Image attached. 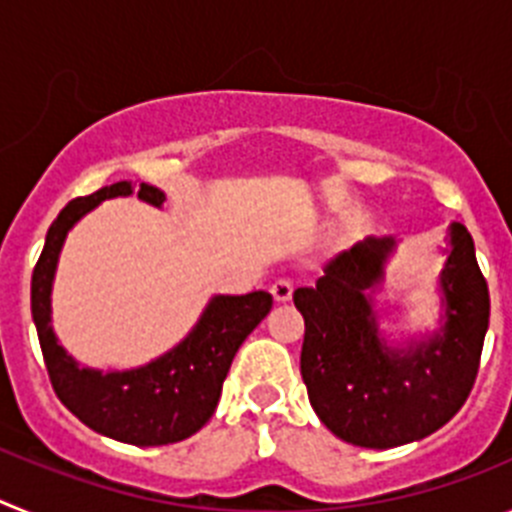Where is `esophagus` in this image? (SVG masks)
<instances>
[{"label": "esophagus", "mask_w": 512, "mask_h": 512, "mask_svg": "<svg viewBox=\"0 0 512 512\" xmlns=\"http://www.w3.org/2000/svg\"><path fill=\"white\" fill-rule=\"evenodd\" d=\"M292 292H295V287H292L289 279H277V282L271 284V297L277 302H289L292 300Z\"/></svg>", "instance_id": "34e87169"}]
</instances>
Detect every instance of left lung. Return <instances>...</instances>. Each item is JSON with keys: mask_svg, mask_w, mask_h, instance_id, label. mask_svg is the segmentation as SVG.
Returning a JSON list of instances; mask_svg holds the SVG:
<instances>
[{"mask_svg": "<svg viewBox=\"0 0 512 512\" xmlns=\"http://www.w3.org/2000/svg\"><path fill=\"white\" fill-rule=\"evenodd\" d=\"M392 248V238H366L330 259L315 287L295 292L307 397L330 431L366 449L418 441L449 423L472 392L490 325V289L472 235L454 223L441 271L446 325L408 351L387 346L366 289L382 282Z\"/></svg>", "mask_w": 512, "mask_h": 512, "instance_id": "8db88e82", "label": "left lung"}]
</instances>
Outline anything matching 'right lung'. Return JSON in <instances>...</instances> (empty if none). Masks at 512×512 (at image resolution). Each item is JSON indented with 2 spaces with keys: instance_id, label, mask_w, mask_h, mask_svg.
<instances>
[{
  "instance_id": "obj_1",
  "label": "right lung",
  "mask_w": 512,
  "mask_h": 512,
  "mask_svg": "<svg viewBox=\"0 0 512 512\" xmlns=\"http://www.w3.org/2000/svg\"><path fill=\"white\" fill-rule=\"evenodd\" d=\"M135 184L117 182L76 197L58 212L48 228L45 246L33 269L30 305L38 328L40 351L58 400L92 431L133 446H164L197 433L212 418L223 382L241 348L271 310L269 292L241 297H215L194 330L174 351L133 372L81 369L51 330V282L58 253L71 225L110 197L133 194ZM138 197L161 207L164 192L140 184Z\"/></svg>"
}]
</instances>
